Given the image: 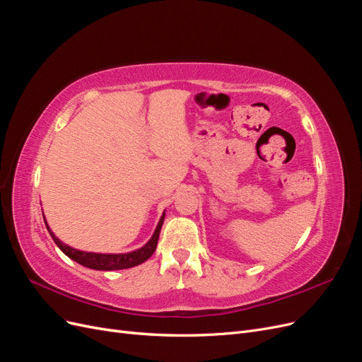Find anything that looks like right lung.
Returning a JSON list of instances; mask_svg holds the SVG:
<instances>
[{
    "label": "right lung",
    "mask_w": 362,
    "mask_h": 362,
    "mask_svg": "<svg viewBox=\"0 0 362 362\" xmlns=\"http://www.w3.org/2000/svg\"><path fill=\"white\" fill-rule=\"evenodd\" d=\"M164 214L166 213L163 211L160 221L154 229V234H152V237L148 240V242L141 247H139L136 250H131V252H125V254H100V252H86V250L75 249L66 243H63L60 238L56 237V234L51 231L45 216H43V221H45L47 229H48L49 235L52 237L54 243L59 246V249L63 252L64 255L69 257L71 259L78 262V264H81L84 267H89L93 270L113 272V270H124V269H129V267H136L151 258V255L156 252V247L158 243V235H160L161 226L164 222Z\"/></svg>",
    "instance_id": "add662e5"
}]
</instances>
